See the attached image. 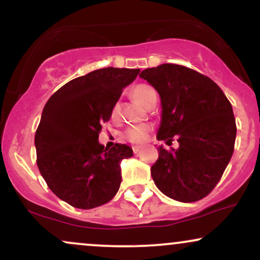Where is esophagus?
Returning a JSON list of instances; mask_svg holds the SVG:
<instances>
[{
	"instance_id": "esophagus-1",
	"label": "esophagus",
	"mask_w": 260,
	"mask_h": 260,
	"mask_svg": "<svg viewBox=\"0 0 260 260\" xmlns=\"http://www.w3.org/2000/svg\"><path fill=\"white\" fill-rule=\"evenodd\" d=\"M132 149H133V153H134V154L139 153V151H140V147H133Z\"/></svg>"
}]
</instances>
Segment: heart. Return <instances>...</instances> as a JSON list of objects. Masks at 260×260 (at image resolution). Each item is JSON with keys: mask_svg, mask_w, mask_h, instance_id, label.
<instances>
[{"mask_svg": "<svg viewBox=\"0 0 260 260\" xmlns=\"http://www.w3.org/2000/svg\"><path fill=\"white\" fill-rule=\"evenodd\" d=\"M155 90L151 88L150 85L147 84H138L131 90V96L133 98L137 103H139L140 105L145 106L149 104L151 98L154 96ZM118 112H120V104L116 103L115 105L112 106L111 109V117L116 118L118 116ZM150 131V127L149 126H137V127H131L124 132L123 137L124 139H127L128 142L133 143V144H142L144 143L148 138V133Z\"/></svg>", "mask_w": 260, "mask_h": 260, "instance_id": "1", "label": "heart"}]
</instances>
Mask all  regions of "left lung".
<instances>
[{"instance_id": "left-lung-1", "label": "left lung", "mask_w": 260, "mask_h": 260, "mask_svg": "<svg viewBox=\"0 0 260 260\" xmlns=\"http://www.w3.org/2000/svg\"><path fill=\"white\" fill-rule=\"evenodd\" d=\"M161 98L162 118L156 138L180 147H159L151 177L175 201H201L215 188L231 160L236 121L231 103L209 77L184 66L164 63L139 74Z\"/></svg>"}]
</instances>
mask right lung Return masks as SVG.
Instances as JSON below:
<instances>
[{
  "instance_id": "right-lung-1",
  "label": "right lung",
  "mask_w": 260,
  "mask_h": 260,
  "mask_svg": "<svg viewBox=\"0 0 260 260\" xmlns=\"http://www.w3.org/2000/svg\"><path fill=\"white\" fill-rule=\"evenodd\" d=\"M140 70L100 68L78 77L53 92L35 133L37 164L50 189L78 209L109 203L120 188L121 160L132 148L99 143L112 106Z\"/></svg>"
}]
</instances>
